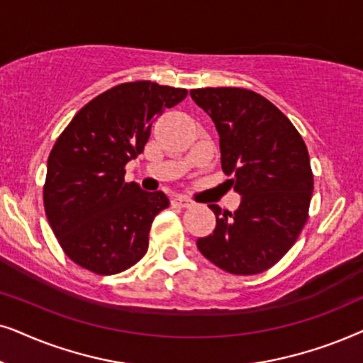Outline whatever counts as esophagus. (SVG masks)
<instances>
[{"mask_svg":"<svg viewBox=\"0 0 363 363\" xmlns=\"http://www.w3.org/2000/svg\"><path fill=\"white\" fill-rule=\"evenodd\" d=\"M172 204H174V206H177V207H182V209H187V207L194 206V202H192L191 199H187V197L177 196V197H174Z\"/></svg>","mask_w":363,"mask_h":363,"instance_id":"obj_1","label":"esophagus"}]
</instances>
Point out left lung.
<instances>
[{
	"label": "left lung",
	"instance_id": "left-lung-1",
	"mask_svg": "<svg viewBox=\"0 0 363 363\" xmlns=\"http://www.w3.org/2000/svg\"><path fill=\"white\" fill-rule=\"evenodd\" d=\"M219 134L220 166L238 211L211 204L216 229L197 239L206 259L235 275L260 274L286 255L308 216L313 176L306 143L286 114L254 91L192 89Z\"/></svg>",
	"mask_w": 363,
	"mask_h": 363
}]
</instances>
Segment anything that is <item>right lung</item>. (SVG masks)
<instances>
[{
  "label": "right lung",
  "mask_w": 363,
  "mask_h": 363,
  "mask_svg": "<svg viewBox=\"0 0 363 363\" xmlns=\"http://www.w3.org/2000/svg\"><path fill=\"white\" fill-rule=\"evenodd\" d=\"M186 89L136 81L96 96L77 113L48 159L45 211L67 257L94 274L123 272L143 259L149 230L169 206L162 191L124 181L151 125Z\"/></svg>",
  "instance_id": "right-lung-1"
}]
</instances>
